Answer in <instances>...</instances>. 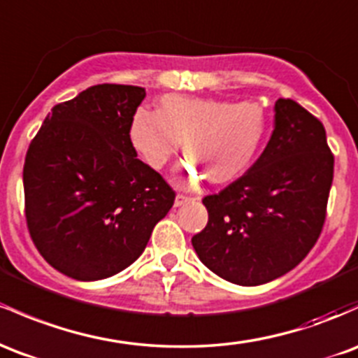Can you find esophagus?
Instances as JSON below:
<instances>
[{
    "instance_id": "1",
    "label": "esophagus",
    "mask_w": 358,
    "mask_h": 358,
    "mask_svg": "<svg viewBox=\"0 0 358 358\" xmlns=\"http://www.w3.org/2000/svg\"><path fill=\"white\" fill-rule=\"evenodd\" d=\"M192 197H187V195H183V194H178L175 197V207H182V206H185V203H188V202H192Z\"/></svg>"
}]
</instances>
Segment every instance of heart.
<instances>
[{"instance_id":"b5f03b06","label":"heart","mask_w":358,"mask_h":358,"mask_svg":"<svg viewBox=\"0 0 358 358\" xmlns=\"http://www.w3.org/2000/svg\"><path fill=\"white\" fill-rule=\"evenodd\" d=\"M268 119L257 101L166 95L155 113L137 112L129 124V144L151 170H161L182 143L187 163L176 178L188 187L203 175L214 185L239 178L265 139Z\"/></svg>"}]
</instances>
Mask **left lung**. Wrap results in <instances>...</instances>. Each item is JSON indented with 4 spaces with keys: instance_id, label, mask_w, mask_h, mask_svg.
I'll list each match as a JSON object with an SVG mask.
<instances>
[{
    "instance_id": "obj_1",
    "label": "left lung",
    "mask_w": 358,
    "mask_h": 358,
    "mask_svg": "<svg viewBox=\"0 0 358 358\" xmlns=\"http://www.w3.org/2000/svg\"><path fill=\"white\" fill-rule=\"evenodd\" d=\"M273 132L241 178L202 200L209 212L192 238L200 262L238 285H262L304 260L326 217L333 159L320 120L294 100L275 101Z\"/></svg>"
}]
</instances>
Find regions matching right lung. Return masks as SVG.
<instances>
[{"label": "right lung", "mask_w": 358, "mask_h": 358, "mask_svg": "<svg viewBox=\"0 0 358 358\" xmlns=\"http://www.w3.org/2000/svg\"><path fill=\"white\" fill-rule=\"evenodd\" d=\"M144 96L141 86H92L56 105L27 151L30 236L71 278L101 280L132 265L175 202L170 185L129 144Z\"/></svg>", "instance_id": "add662e5"}]
</instances>
